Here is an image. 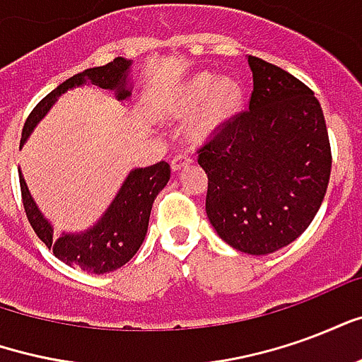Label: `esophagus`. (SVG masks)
Returning <instances> with one entry per match:
<instances>
[{"label": "esophagus", "mask_w": 362, "mask_h": 362, "mask_svg": "<svg viewBox=\"0 0 362 362\" xmlns=\"http://www.w3.org/2000/svg\"><path fill=\"white\" fill-rule=\"evenodd\" d=\"M192 163V157L188 155V151H180L178 155H174L173 160H170V166H173V170L176 173V170H180V168H184L186 165H189Z\"/></svg>", "instance_id": "obj_1"}]
</instances>
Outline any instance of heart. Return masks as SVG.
<instances>
[{"label": "heart", "instance_id": "1", "mask_svg": "<svg viewBox=\"0 0 362 362\" xmlns=\"http://www.w3.org/2000/svg\"><path fill=\"white\" fill-rule=\"evenodd\" d=\"M240 98L243 90L236 81L219 79L215 83L213 75L199 74L178 89L168 106V112L176 118H184L204 102L192 122V135L205 137L235 116L240 106Z\"/></svg>", "mask_w": 362, "mask_h": 362}]
</instances>
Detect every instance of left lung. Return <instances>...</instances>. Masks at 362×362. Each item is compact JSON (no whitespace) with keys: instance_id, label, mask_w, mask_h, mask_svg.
<instances>
[{"instance_id":"left-lung-1","label":"left lung","mask_w":362,"mask_h":362,"mask_svg":"<svg viewBox=\"0 0 362 362\" xmlns=\"http://www.w3.org/2000/svg\"><path fill=\"white\" fill-rule=\"evenodd\" d=\"M248 110L217 127L197 149L207 174L205 211L236 250L264 256L308 228L326 196L332 149L326 119L303 81L248 56Z\"/></svg>"}]
</instances>
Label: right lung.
<instances>
[{"mask_svg": "<svg viewBox=\"0 0 362 362\" xmlns=\"http://www.w3.org/2000/svg\"><path fill=\"white\" fill-rule=\"evenodd\" d=\"M129 66H132L129 59L114 58V62L106 66L90 67L66 79L59 87L44 96L28 114L25 127H23V135H21V147L27 141V137L35 129L36 124L58 100V96L64 95L67 89L89 83L100 89L114 90L118 100H126L127 96L132 95V87L127 85ZM168 180H170V165L165 160L153 166H145V168H135L127 174L118 196L114 197L110 207L106 209L96 225L79 235L64 233L59 238H54L52 225L44 219L42 213L38 211L35 199L27 188V182L23 178V174H19L23 207H25L30 227L35 228L36 236L64 264L81 267L83 272L96 273V275L114 272L134 258L135 252L139 250L143 238L147 235L153 202Z\"/></svg>", "mask_w": 362, "mask_h": 362, "instance_id": "1", "label": "right lung"}]
</instances>
